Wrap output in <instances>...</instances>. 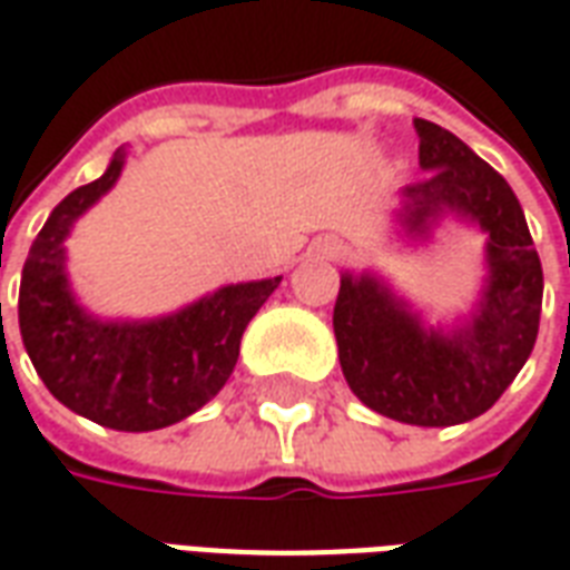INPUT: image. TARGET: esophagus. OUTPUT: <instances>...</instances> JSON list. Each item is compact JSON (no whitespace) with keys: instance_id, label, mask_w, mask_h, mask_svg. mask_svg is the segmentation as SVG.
<instances>
[{"instance_id":"34e87169","label":"esophagus","mask_w":570,"mask_h":570,"mask_svg":"<svg viewBox=\"0 0 570 570\" xmlns=\"http://www.w3.org/2000/svg\"><path fill=\"white\" fill-rule=\"evenodd\" d=\"M318 254H322L325 261H341V257H346V245H343L341 239H325L318 242Z\"/></svg>"}]
</instances>
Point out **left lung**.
Here are the masks:
<instances>
[{
  "label": "left lung",
  "instance_id": "8db88e82",
  "mask_svg": "<svg viewBox=\"0 0 570 570\" xmlns=\"http://www.w3.org/2000/svg\"><path fill=\"white\" fill-rule=\"evenodd\" d=\"M423 180L402 189V224L426 233L458 214L488 233L479 309L451 331L426 328L383 282L343 273L334 337L350 390L383 417L411 426L466 423L498 402L531 356L543 269L510 184L442 125L414 119Z\"/></svg>",
  "mask_w": 570,
  "mask_h": 570
}]
</instances>
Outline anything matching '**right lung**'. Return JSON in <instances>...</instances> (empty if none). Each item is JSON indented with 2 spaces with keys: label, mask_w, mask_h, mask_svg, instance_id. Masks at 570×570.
Returning a JSON list of instances; mask_svg holds the SVG:
<instances>
[{
  "label": "right lung",
  "mask_w": 570,
  "mask_h": 570,
  "mask_svg": "<svg viewBox=\"0 0 570 570\" xmlns=\"http://www.w3.org/2000/svg\"><path fill=\"white\" fill-rule=\"evenodd\" d=\"M122 165L125 149H116L110 168L72 189L39 229L20 273L18 322L36 374L60 405L119 433H149L220 393L236 368L242 334L282 276L227 285L153 322L88 316L67 285L63 239L119 180Z\"/></svg>",
  "instance_id": "1"
}]
</instances>
